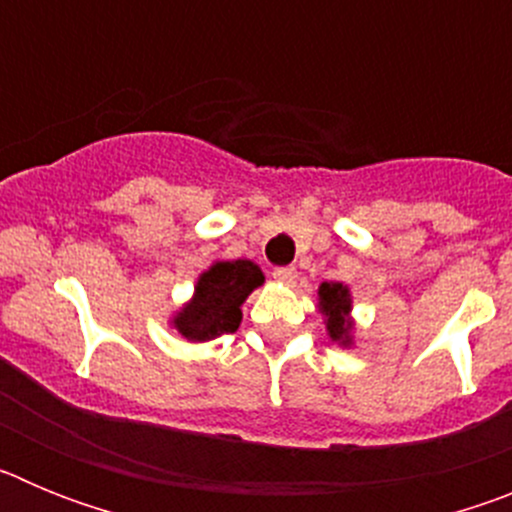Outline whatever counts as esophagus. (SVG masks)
I'll use <instances>...</instances> for the list:
<instances>
[{"label":"esophagus","instance_id":"1","mask_svg":"<svg viewBox=\"0 0 512 512\" xmlns=\"http://www.w3.org/2000/svg\"><path fill=\"white\" fill-rule=\"evenodd\" d=\"M274 279L282 284H295L297 269L295 266H279V269H274Z\"/></svg>","mask_w":512,"mask_h":512}]
</instances>
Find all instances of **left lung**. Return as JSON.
Returning a JSON list of instances; mask_svg holds the SVG:
<instances>
[{"label":"left lung","instance_id":"left-lung-1","mask_svg":"<svg viewBox=\"0 0 512 512\" xmlns=\"http://www.w3.org/2000/svg\"><path fill=\"white\" fill-rule=\"evenodd\" d=\"M351 289L341 282H323L318 287V310L323 312L325 330L338 346L354 343V318H351Z\"/></svg>","mask_w":512,"mask_h":512}]
</instances>
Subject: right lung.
<instances>
[{"label": "right lung", "instance_id": "1", "mask_svg": "<svg viewBox=\"0 0 512 512\" xmlns=\"http://www.w3.org/2000/svg\"><path fill=\"white\" fill-rule=\"evenodd\" d=\"M264 284V271L248 259L212 261L194 284V295L171 318V328L192 343H205L241 325V305Z\"/></svg>", "mask_w": 512, "mask_h": 512}]
</instances>
